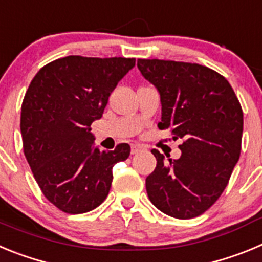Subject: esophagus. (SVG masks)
<instances>
[{
    "label": "esophagus",
    "mask_w": 262,
    "mask_h": 262,
    "mask_svg": "<svg viewBox=\"0 0 262 262\" xmlns=\"http://www.w3.org/2000/svg\"><path fill=\"white\" fill-rule=\"evenodd\" d=\"M143 149L142 145H139V144H134L131 145V155H136L138 152H140Z\"/></svg>",
    "instance_id": "esophagus-1"
}]
</instances>
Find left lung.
I'll return each mask as SVG.
<instances>
[{
	"mask_svg": "<svg viewBox=\"0 0 262 262\" xmlns=\"http://www.w3.org/2000/svg\"><path fill=\"white\" fill-rule=\"evenodd\" d=\"M138 68L160 94L159 128L184 139L177 160L151 151L157 164L145 180L149 201L169 216L195 217L216 202L239 161V99L223 76L200 64L139 59Z\"/></svg>",
	"mask_w": 262,
	"mask_h": 262,
	"instance_id": "left-lung-1",
	"label": "left lung"
}]
</instances>
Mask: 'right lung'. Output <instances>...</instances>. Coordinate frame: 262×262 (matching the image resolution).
<instances>
[{"label":"right lung","mask_w":262,"mask_h":262,"mask_svg":"<svg viewBox=\"0 0 262 262\" xmlns=\"http://www.w3.org/2000/svg\"><path fill=\"white\" fill-rule=\"evenodd\" d=\"M135 59L67 56L45 66L23 98V152L39 187L68 214L98 207L107 196L113 166L129 156V145L114 151L94 147L90 124L101 119L108 97Z\"/></svg>","instance_id":"1"}]
</instances>
